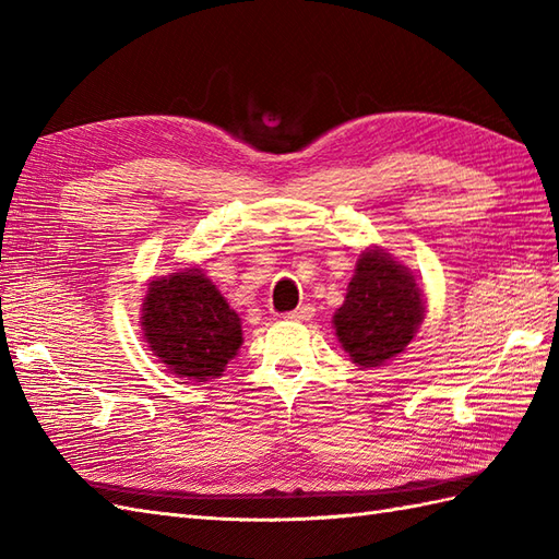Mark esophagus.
<instances>
[{"instance_id":"1","label":"esophagus","mask_w":559,"mask_h":559,"mask_svg":"<svg viewBox=\"0 0 559 559\" xmlns=\"http://www.w3.org/2000/svg\"><path fill=\"white\" fill-rule=\"evenodd\" d=\"M311 317H313V307L311 305H302V307H297L295 311L285 313V319H290V321H309Z\"/></svg>"}]
</instances>
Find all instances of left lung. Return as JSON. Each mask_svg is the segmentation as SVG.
<instances>
[{"instance_id": "left-lung-1", "label": "left lung", "mask_w": 559, "mask_h": 559, "mask_svg": "<svg viewBox=\"0 0 559 559\" xmlns=\"http://www.w3.org/2000/svg\"><path fill=\"white\" fill-rule=\"evenodd\" d=\"M425 319L423 290L392 254L368 248L359 254L354 278L335 317V335L352 361L376 368L406 349Z\"/></svg>"}]
</instances>
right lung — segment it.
I'll return each instance as SVG.
<instances>
[{
    "label": "right lung",
    "instance_id": "1",
    "mask_svg": "<svg viewBox=\"0 0 559 559\" xmlns=\"http://www.w3.org/2000/svg\"><path fill=\"white\" fill-rule=\"evenodd\" d=\"M141 331L169 373L195 382L219 378L242 345L238 313L200 269L148 283Z\"/></svg>",
    "mask_w": 559,
    "mask_h": 559
}]
</instances>
